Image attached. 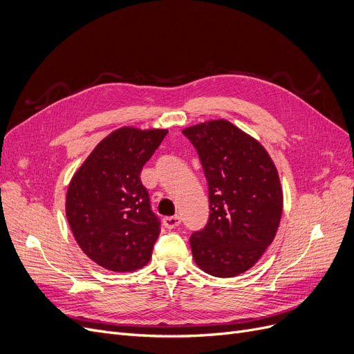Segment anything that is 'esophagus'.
Instances as JSON below:
<instances>
[{
  "label": "esophagus",
  "mask_w": 354,
  "mask_h": 354,
  "mask_svg": "<svg viewBox=\"0 0 354 354\" xmlns=\"http://www.w3.org/2000/svg\"><path fill=\"white\" fill-rule=\"evenodd\" d=\"M180 222H181L180 216H167V218H164V226L167 230L176 228V226L180 225Z\"/></svg>",
  "instance_id": "obj_1"
}]
</instances>
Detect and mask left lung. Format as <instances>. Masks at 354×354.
I'll return each mask as SVG.
<instances>
[{
    "mask_svg": "<svg viewBox=\"0 0 354 354\" xmlns=\"http://www.w3.org/2000/svg\"><path fill=\"white\" fill-rule=\"evenodd\" d=\"M197 149L209 187V222L190 236L197 267L216 277L243 274L276 236L281 212L277 168L256 138L225 119L183 129Z\"/></svg>",
    "mask_w": 354,
    "mask_h": 354,
    "instance_id": "8db88e82",
    "label": "left lung"
}]
</instances>
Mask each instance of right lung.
I'll return each instance as SVG.
<instances>
[{
	"mask_svg": "<svg viewBox=\"0 0 354 354\" xmlns=\"http://www.w3.org/2000/svg\"><path fill=\"white\" fill-rule=\"evenodd\" d=\"M167 132L122 126L95 145L69 181V228L82 252L107 270L135 272L151 260L161 230L139 176Z\"/></svg>",
	"mask_w": 354,
	"mask_h": 354,
	"instance_id": "add662e5",
	"label": "right lung"
}]
</instances>
